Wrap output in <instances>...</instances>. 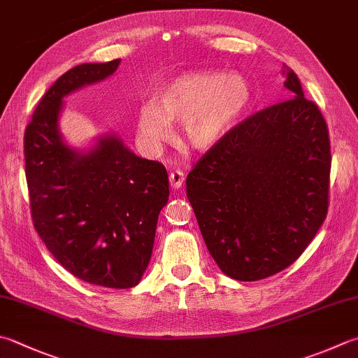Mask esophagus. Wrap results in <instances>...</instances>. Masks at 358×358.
<instances>
[{
    "label": "esophagus",
    "instance_id": "1",
    "mask_svg": "<svg viewBox=\"0 0 358 358\" xmlns=\"http://www.w3.org/2000/svg\"><path fill=\"white\" fill-rule=\"evenodd\" d=\"M184 173H182L180 170H174L170 173V185L171 188H174V190H178V188L182 187V184H184Z\"/></svg>",
    "mask_w": 358,
    "mask_h": 358
}]
</instances>
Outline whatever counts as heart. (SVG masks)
Returning <instances> with one entry per match:
<instances>
[{
    "label": "heart",
    "instance_id": "heart-1",
    "mask_svg": "<svg viewBox=\"0 0 358 358\" xmlns=\"http://www.w3.org/2000/svg\"><path fill=\"white\" fill-rule=\"evenodd\" d=\"M251 98V85L240 73H184L162 87L154 101L140 106L137 136L157 150L171 137V123H180L188 146L210 150L237 124Z\"/></svg>",
    "mask_w": 358,
    "mask_h": 358
}]
</instances>
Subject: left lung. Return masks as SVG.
Wrapping results in <instances>:
<instances>
[{"label": "left lung", "instance_id": "obj_1", "mask_svg": "<svg viewBox=\"0 0 358 358\" xmlns=\"http://www.w3.org/2000/svg\"><path fill=\"white\" fill-rule=\"evenodd\" d=\"M287 101L232 127L187 176V198L220 269L265 279L299 257L326 220L330 141L318 106L284 65Z\"/></svg>", "mask_w": 358, "mask_h": 358}]
</instances>
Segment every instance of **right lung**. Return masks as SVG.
Instances as JSON below:
<instances>
[{
  "label": "right lung",
  "instance_id": "1",
  "mask_svg": "<svg viewBox=\"0 0 358 358\" xmlns=\"http://www.w3.org/2000/svg\"><path fill=\"white\" fill-rule=\"evenodd\" d=\"M121 59L83 64L62 74L24 131V165L34 227L78 279L107 288L136 287L150 263L159 213L168 202V174L106 134L89 151L62 140L64 98L117 71Z\"/></svg>",
  "mask_w": 358,
  "mask_h": 358
}]
</instances>
